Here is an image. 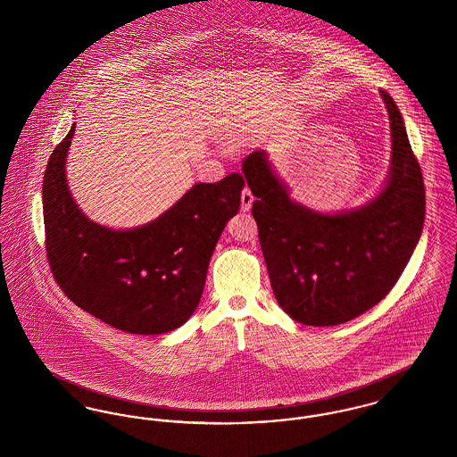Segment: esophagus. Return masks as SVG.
Segmentation results:
<instances>
[{
    "instance_id": "34e87169",
    "label": "esophagus",
    "mask_w": 457,
    "mask_h": 457,
    "mask_svg": "<svg viewBox=\"0 0 457 457\" xmlns=\"http://www.w3.org/2000/svg\"><path fill=\"white\" fill-rule=\"evenodd\" d=\"M253 200H255V196L250 192V188H243V192H241V209L250 211Z\"/></svg>"
}]
</instances>
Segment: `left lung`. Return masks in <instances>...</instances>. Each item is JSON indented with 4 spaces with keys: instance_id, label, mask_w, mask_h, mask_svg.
Here are the masks:
<instances>
[{
    "instance_id": "1",
    "label": "left lung",
    "mask_w": 457,
    "mask_h": 457,
    "mask_svg": "<svg viewBox=\"0 0 457 457\" xmlns=\"http://www.w3.org/2000/svg\"><path fill=\"white\" fill-rule=\"evenodd\" d=\"M380 94L391 120V173L380 195L356 211H310L289 198L263 151L243 161L274 296L304 326L345 324L384 300L421 237V170L399 109Z\"/></svg>"
}]
</instances>
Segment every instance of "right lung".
Returning <instances> with one entry per match:
<instances>
[{"mask_svg":"<svg viewBox=\"0 0 457 457\" xmlns=\"http://www.w3.org/2000/svg\"><path fill=\"white\" fill-rule=\"evenodd\" d=\"M73 131L75 123L44 173L53 278L73 303L123 332L153 336L183 326L200 302L219 237L238 212L243 176L196 183L153 222L114 231L92 222L70 195L65 161Z\"/></svg>","mask_w":457,"mask_h":457,"instance_id":"1","label":"right lung"}]
</instances>
